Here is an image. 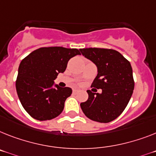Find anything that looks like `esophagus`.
I'll return each instance as SVG.
<instances>
[{"instance_id":"esophagus-1","label":"esophagus","mask_w":156,"mask_h":156,"mask_svg":"<svg viewBox=\"0 0 156 156\" xmlns=\"http://www.w3.org/2000/svg\"><path fill=\"white\" fill-rule=\"evenodd\" d=\"M78 93V90H73V94H76Z\"/></svg>"}]
</instances>
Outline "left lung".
<instances>
[{
	"mask_svg": "<svg viewBox=\"0 0 156 156\" xmlns=\"http://www.w3.org/2000/svg\"><path fill=\"white\" fill-rule=\"evenodd\" d=\"M80 51L98 67L91 86L102 90L101 94L87 90L88 100L80 104L82 112L97 122H110L122 113L133 95L135 83L130 62L112 49L90 48Z\"/></svg>",
	"mask_w": 156,
	"mask_h": 156,
	"instance_id": "left-lung-1",
	"label": "left lung"
}]
</instances>
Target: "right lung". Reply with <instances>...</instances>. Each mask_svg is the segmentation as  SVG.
<instances>
[{"label": "right lung", "mask_w": 156, "mask_h": 156, "mask_svg": "<svg viewBox=\"0 0 156 156\" xmlns=\"http://www.w3.org/2000/svg\"><path fill=\"white\" fill-rule=\"evenodd\" d=\"M80 50L62 47L40 48L30 53L20 64L16 89L22 106L34 119L48 120L62 112L72 94L69 87H59L54 80L66 70L68 61Z\"/></svg>", "instance_id": "right-lung-1"}]
</instances>
